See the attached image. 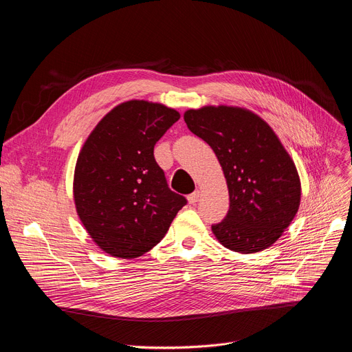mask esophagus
I'll list each match as a JSON object with an SVG mask.
<instances>
[{
	"instance_id": "esophagus-1",
	"label": "esophagus",
	"mask_w": 352,
	"mask_h": 352,
	"mask_svg": "<svg viewBox=\"0 0 352 352\" xmlns=\"http://www.w3.org/2000/svg\"><path fill=\"white\" fill-rule=\"evenodd\" d=\"M199 197H200V192H199V190H196V192H193L192 195H189V196H188V200H189V203H190V204H195V203H197V201H199Z\"/></svg>"
}]
</instances>
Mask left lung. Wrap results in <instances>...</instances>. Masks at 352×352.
<instances>
[{
	"label": "left lung",
	"mask_w": 352,
	"mask_h": 352,
	"mask_svg": "<svg viewBox=\"0 0 352 352\" xmlns=\"http://www.w3.org/2000/svg\"><path fill=\"white\" fill-rule=\"evenodd\" d=\"M184 122L209 143L229 188V212L212 226L216 239L243 254L273 245L301 197L296 164L274 131L256 113L224 105L186 111Z\"/></svg>",
	"instance_id": "1"
}]
</instances>
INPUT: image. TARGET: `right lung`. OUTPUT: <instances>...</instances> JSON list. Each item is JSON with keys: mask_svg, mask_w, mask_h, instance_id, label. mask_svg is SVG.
<instances>
[{"mask_svg": "<svg viewBox=\"0 0 352 352\" xmlns=\"http://www.w3.org/2000/svg\"><path fill=\"white\" fill-rule=\"evenodd\" d=\"M179 118L162 103L123 102L82 146L74 175L76 213L105 253L135 258L149 252L188 203L169 189L153 156L156 142Z\"/></svg>", "mask_w": 352, "mask_h": 352, "instance_id": "right-lung-1", "label": "right lung"}]
</instances>
